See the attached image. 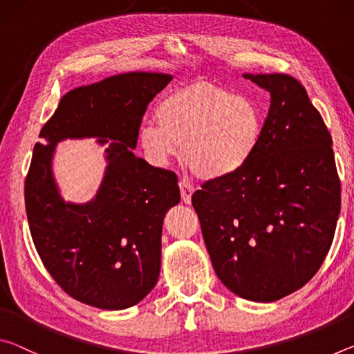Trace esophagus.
I'll return each mask as SVG.
<instances>
[{
  "instance_id": "obj_1",
  "label": "esophagus",
  "mask_w": 354,
  "mask_h": 354,
  "mask_svg": "<svg viewBox=\"0 0 354 354\" xmlns=\"http://www.w3.org/2000/svg\"><path fill=\"white\" fill-rule=\"evenodd\" d=\"M179 189H181V198L185 203V205H190L192 201V195H194V185L189 184L187 181H181L179 183Z\"/></svg>"
}]
</instances>
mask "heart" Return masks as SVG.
Masks as SVG:
<instances>
[{"label":"heart","mask_w":354,"mask_h":354,"mask_svg":"<svg viewBox=\"0 0 354 354\" xmlns=\"http://www.w3.org/2000/svg\"><path fill=\"white\" fill-rule=\"evenodd\" d=\"M154 123H143L137 145L149 164L165 167L181 156L205 179L241 173L261 147L266 113L253 98L209 82L165 95L154 107Z\"/></svg>","instance_id":"1"}]
</instances>
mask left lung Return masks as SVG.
I'll return each mask as SVG.
<instances>
[{"instance_id":"obj_1","label":"left lung","mask_w":354,"mask_h":354,"mask_svg":"<svg viewBox=\"0 0 354 354\" xmlns=\"http://www.w3.org/2000/svg\"><path fill=\"white\" fill-rule=\"evenodd\" d=\"M270 93L253 160L192 196L221 283L250 301L270 303L319 272L340 214L333 140L301 84L283 73H245Z\"/></svg>"}]
</instances>
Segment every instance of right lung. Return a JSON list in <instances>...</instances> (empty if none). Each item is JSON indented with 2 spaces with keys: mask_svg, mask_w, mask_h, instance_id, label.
Wrapping results in <instances>:
<instances>
[{
  "mask_svg": "<svg viewBox=\"0 0 354 354\" xmlns=\"http://www.w3.org/2000/svg\"><path fill=\"white\" fill-rule=\"evenodd\" d=\"M171 80L129 71L73 88L40 131L25 181L29 230L46 270L77 301L127 309L158 283L164 217L181 195L175 173L133 149L148 103ZM91 136L105 147L104 179L91 202H65L52 173L55 147Z\"/></svg>",
  "mask_w": 354,
  "mask_h": 354,
  "instance_id": "1",
  "label": "right lung"
}]
</instances>
